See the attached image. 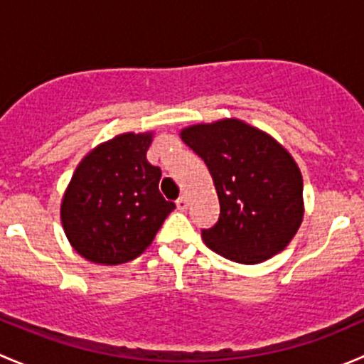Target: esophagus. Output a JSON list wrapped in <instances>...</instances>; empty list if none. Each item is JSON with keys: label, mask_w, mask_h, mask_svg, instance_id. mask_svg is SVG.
Returning <instances> with one entry per match:
<instances>
[{"label": "esophagus", "mask_w": 364, "mask_h": 364, "mask_svg": "<svg viewBox=\"0 0 364 364\" xmlns=\"http://www.w3.org/2000/svg\"><path fill=\"white\" fill-rule=\"evenodd\" d=\"M176 205H178L179 211H186V208H188V199H186L185 196H181L178 200H176Z\"/></svg>", "instance_id": "obj_1"}]
</instances>
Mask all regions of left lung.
Listing matches in <instances>:
<instances>
[{"instance_id": "obj_1", "label": "left lung", "mask_w": 364, "mask_h": 364, "mask_svg": "<svg viewBox=\"0 0 364 364\" xmlns=\"http://www.w3.org/2000/svg\"><path fill=\"white\" fill-rule=\"evenodd\" d=\"M179 135L208 165L220 200L218 222L203 230L205 247L240 264L284 250L304 215L303 176L291 153L236 117L192 124Z\"/></svg>"}]
</instances>
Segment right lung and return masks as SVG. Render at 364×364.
Returning a JSON list of instances; mask_svg holds the SVG:
<instances>
[{
	"label": "right lung",
	"instance_id": "obj_1",
	"mask_svg": "<svg viewBox=\"0 0 364 364\" xmlns=\"http://www.w3.org/2000/svg\"><path fill=\"white\" fill-rule=\"evenodd\" d=\"M153 132L119 134L77 165L61 200L70 245L95 264L116 266L141 255L176 208L159 190L161 171L146 160Z\"/></svg>",
	"mask_w": 364,
	"mask_h": 364
}]
</instances>
